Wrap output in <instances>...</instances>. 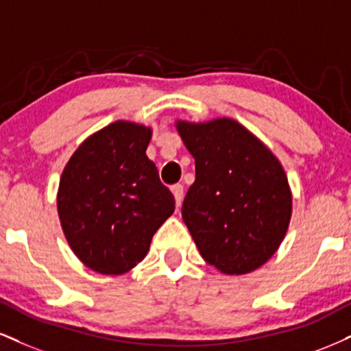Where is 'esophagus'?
I'll return each mask as SVG.
<instances>
[{
    "label": "esophagus",
    "instance_id": "esophagus-1",
    "mask_svg": "<svg viewBox=\"0 0 351 351\" xmlns=\"http://www.w3.org/2000/svg\"><path fill=\"white\" fill-rule=\"evenodd\" d=\"M183 184H173L171 186V193H173V196H175V201H176V206H181V202H183Z\"/></svg>",
    "mask_w": 351,
    "mask_h": 351
}]
</instances>
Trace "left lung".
Returning a JSON list of instances; mask_svg holds the SVG:
<instances>
[{
    "label": "left lung",
    "mask_w": 351,
    "mask_h": 351,
    "mask_svg": "<svg viewBox=\"0 0 351 351\" xmlns=\"http://www.w3.org/2000/svg\"><path fill=\"white\" fill-rule=\"evenodd\" d=\"M175 124L196 163L181 214L201 256L223 274L260 268L280 248L293 213L281 162L230 117Z\"/></svg>",
    "instance_id": "8db88e82"
}]
</instances>
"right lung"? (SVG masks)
Returning a JSON list of instances; mask_svg holds the SVG:
<instances>
[{
	"label": "right lung",
	"mask_w": 351,
	"mask_h": 351,
	"mask_svg": "<svg viewBox=\"0 0 351 351\" xmlns=\"http://www.w3.org/2000/svg\"><path fill=\"white\" fill-rule=\"evenodd\" d=\"M152 129L116 121L91 134L63 168L57 209L66 242L83 265L124 274L145 258L175 197L147 157Z\"/></svg>",
	"instance_id": "obj_1"
}]
</instances>
